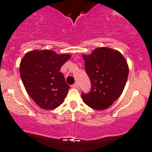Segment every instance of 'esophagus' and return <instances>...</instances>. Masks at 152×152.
Returning <instances> with one entry per match:
<instances>
[{
  "label": "esophagus",
  "mask_w": 152,
  "mask_h": 152,
  "mask_svg": "<svg viewBox=\"0 0 152 152\" xmlns=\"http://www.w3.org/2000/svg\"><path fill=\"white\" fill-rule=\"evenodd\" d=\"M72 87H73V88L79 87V84H78V83H75V84H73L72 85Z\"/></svg>",
  "instance_id": "obj_1"
}]
</instances>
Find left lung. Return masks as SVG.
<instances>
[{
  "mask_svg": "<svg viewBox=\"0 0 152 152\" xmlns=\"http://www.w3.org/2000/svg\"><path fill=\"white\" fill-rule=\"evenodd\" d=\"M83 58L91 86L89 92L81 94L82 99L92 109H106L124 89L128 76L127 62L120 52L107 48H96Z\"/></svg>",
  "mask_w": 152,
  "mask_h": 152,
  "instance_id": "1",
  "label": "left lung"
}]
</instances>
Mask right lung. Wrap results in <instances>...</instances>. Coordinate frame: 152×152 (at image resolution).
<instances>
[{
  "mask_svg": "<svg viewBox=\"0 0 152 152\" xmlns=\"http://www.w3.org/2000/svg\"><path fill=\"white\" fill-rule=\"evenodd\" d=\"M70 58L44 50L29 52L21 60L19 71L25 89L42 109H56L64 102L70 86L60 70Z\"/></svg>",
  "mask_w": 152,
  "mask_h": 152,
  "instance_id": "add662e5",
  "label": "right lung"
}]
</instances>
